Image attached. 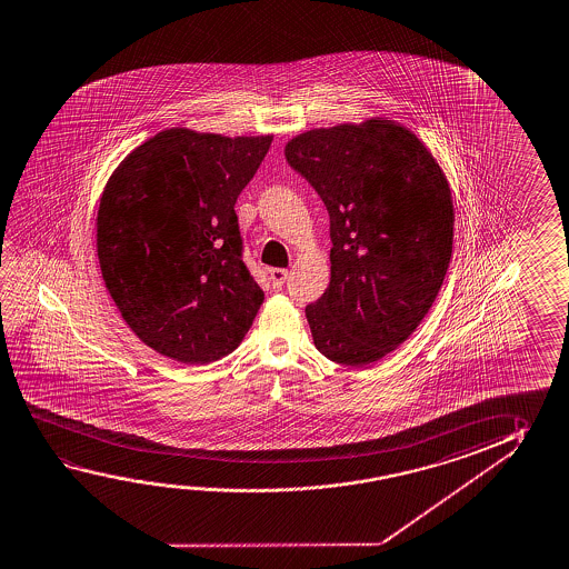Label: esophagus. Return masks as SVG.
Segmentation results:
<instances>
[{
	"instance_id": "obj_1",
	"label": "esophagus",
	"mask_w": 569,
	"mask_h": 569,
	"mask_svg": "<svg viewBox=\"0 0 569 569\" xmlns=\"http://www.w3.org/2000/svg\"><path fill=\"white\" fill-rule=\"evenodd\" d=\"M288 278V270H281V268H273V270H270V280L273 288H281Z\"/></svg>"
}]
</instances>
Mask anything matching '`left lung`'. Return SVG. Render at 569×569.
<instances>
[{
    "label": "left lung",
    "instance_id": "left-lung-1",
    "mask_svg": "<svg viewBox=\"0 0 569 569\" xmlns=\"http://www.w3.org/2000/svg\"><path fill=\"white\" fill-rule=\"evenodd\" d=\"M286 159L329 212L331 281L306 308L313 343L336 363H375L420 326L447 276V174L415 132L387 117L299 132Z\"/></svg>",
    "mask_w": 569,
    "mask_h": 569
}]
</instances>
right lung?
Returning a JSON list of instances; mask_svg holds the SVG:
<instances>
[{
	"instance_id": "add662e5",
	"label": "right lung",
	"mask_w": 569,
	"mask_h": 569,
	"mask_svg": "<svg viewBox=\"0 0 569 569\" xmlns=\"http://www.w3.org/2000/svg\"><path fill=\"white\" fill-rule=\"evenodd\" d=\"M273 134L226 137L172 127L131 150L97 210V258L140 341L206 365L242 343L263 291L240 260L233 204Z\"/></svg>"
}]
</instances>
